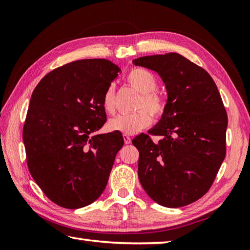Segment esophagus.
Masks as SVG:
<instances>
[{"instance_id":"obj_1","label":"esophagus","mask_w":250,"mask_h":250,"mask_svg":"<svg viewBox=\"0 0 250 250\" xmlns=\"http://www.w3.org/2000/svg\"><path fill=\"white\" fill-rule=\"evenodd\" d=\"M124 140H125V144H131V137L130 136H128V135H125V134H124Z\"/></svg>"}]
</instances>
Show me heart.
I'll return each instance as SVG.
<instances>
[{
  "label": "heart",
  "mask_w": 250,
  "mask_h": 250,
  "mask_svg": "<svg viewBox=\"0 0 250 250\" xmlns=\"http://www.w3.org/2000/svg\"><path fill=\"white\" fill-rule=\"evenodd\" d=\"M126 83L140 92L136 108L139 109L132 114H122L114 117L108 122V128L111 131L119 132L125 135H133L143 129L147 128L151 122V114L155 118H160L167 108L166 99L161 92L156 89L158 78L152 72L143 67H134L126 75ZM103 107L108 114L115 111V87L109 84L103 94ZM147 110L146 111V109ZM149 111V115L147 111Z\"/></svg>",
  "instance_id": "heart-1"
}]
</instances>
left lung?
Instances as JSON below:
<instances>
[{
  "instance_id": "8db88e82",
  "label": "left lung",
  "mask_w": 250,
  "mask_h": 250,
  "mask_svg": "<svg viewBox=\"0 0 250 250\" xmlns=\"http://www.w3.org/2000/svg\"><path fill=\"white\" fill-rule=\"evenodd\" d=\"M133 64L157 72L166 83L167 108L148 134L132 141L140 152L139 179L146 193L176 208L202 198L226 157L227 111L213 78L176 52L141 57Z\"/></svg>"
}]
</instances>
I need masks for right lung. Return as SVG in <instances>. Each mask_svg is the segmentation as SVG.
I'll list each match as a JSON object with an SVG mask.
<instances>
[{
	"mask_svg": "<svg viewBox=\"0 0 250 250\" xmlns=\"http://www.w3.org/2000/svg\"><path fill=\"white\" fill-rule=\"evenodd\" d=\"M120 72L106 59L73 61L49 72L32 93L22 131L26 162L57 205L87 206L107 185L124 137L91 134L106 122L103 94Z\"/></svg>",
	"mask_w": 250,
	"mask_h": 250,
	"instance_id": "1",
	"label": "right lung"
}]
</instances>
